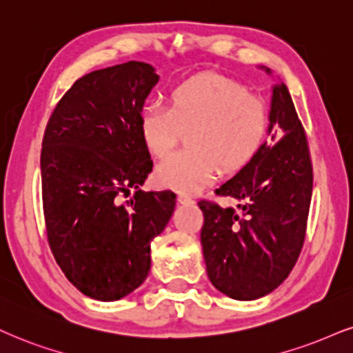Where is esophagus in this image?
<instances>
[{"label":"esophagus","mask_w":353,"mask_h":353,"mask_svg":"<svg viewBox=\"0 0 353 353\" xmlns=\"http://www.w3.org/2000/svg\"><path fill=\"white\" fill-rule=\"evenodd\" d=\"M178 203H181V204H191V203H194V201H193V198L188 196V194L180 193V194H178Z\"/></svg>","instance_id":"34e87169"}]
</instances>
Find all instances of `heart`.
Returning a JSON list of instances; mask_svg holds the SVG:
<instances>
[{
  "instance_id": "b5f03b06",
  "label": "heart",
  "mask_w": 353,
  "mask_h": 353,
  "mask_svg": "<svg viewBox=\"0 0 353 353\" xmlns=\"http://www.w3.org/2000/svg\"><path fill=\"white\" fill-rule=\"evenodd\" d=\"M270 114L262 99L230 78L203 73L170 91V106L147 103L139 114V132L145 149L166 157L183 130H191L190 152L167 157L155 168L163 188L193 193L216 180L219 167L234 173L262 150Z\"/></svg>"
}]
</instances>
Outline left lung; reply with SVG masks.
I'll return each mask as SVG.
<instances>
[{
	"mask_svg": "<svg viewBox=\"0 0 353 353\" xmlns=\"http://www.w3.org/2000/svg\"><path fill=\"white\" fill-rule=\"evenodd\" d=\"M272 91V137L247 167L216 190L239 204L198 203L204 216L201 245L208 276L221 293L239 301L278 288L306 237L312 194L310 147L286 85H275ZM273 125L279 129L273 131Z\"/></svg>",
	"mask_w": 353,
	"mask_h": 353,
	"instance_id": "1",
	"label": "left lung"
}]
</instances>
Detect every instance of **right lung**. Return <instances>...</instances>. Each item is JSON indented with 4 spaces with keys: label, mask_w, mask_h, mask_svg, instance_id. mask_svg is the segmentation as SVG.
Masks as SVG:
<instances>
[{
    "label": "right lung",
    "mask_w": 353,
    "mask_h": 353,
    "mask_svg": "<svg viewBox=\"0 0 353 353\" xmlns=\"http://www.w3.org/2000/svg\"><path fill=\"white\" fill-rule=\"evenodd\" d=\"M159 81L130 62L81 77L47 123L41 152L47 239L68 281L86 296L116 301L149 275L150 242L175 210L172 191L139 190L152 172L139 114ZM137 194L124 205L119 194Z\"/></svg>",
    "instance_id": "right-lung-1"
}]
</instances>
